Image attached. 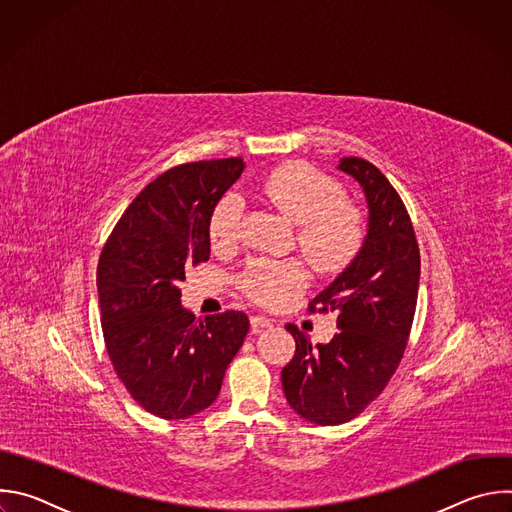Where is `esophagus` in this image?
I'll list each match as a JSON object with an SVG mask.
<instances>
[{
	"label": "esophagus",
	"instance_id": "1",
	"mask_svg": "<svg viewBox=\"0 0 512 512\" xmlns=\"http://www.w3.org/2000/svg\"><path fill=\"white\" fill-rule=\"evenodd\" d=\"M271 320L269 318H265V316H251V330L257 334V332H261V330H265V328H271Z\"/></svg>",
	"mask_w": 512,
	"mask_h": 512
}]
</instances>
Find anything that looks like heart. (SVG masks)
Wrapping results in <instances>:
<instances>
[{
  "label": "heart",
  "instance_id": "obj_1",
  "mask_svg": "<svg viewBox=\"0 0 512 512\" xmlns=\"http://www.w3.org/2000/svg\"><path fill=\"white\" fill-rule=\"evenodd\" d=\"M263 198L287 221L296 223V243L322 275L342 273L360 253L367 227L356 204L342 198V186L310 164L291 162L275 168L259 186ZM243 204L235 194L216 202L208 218L214 249L233 247L239 239ZM308 283L300 261L257 259L241 275L245 294L261 306H279Z\"/></svg>",
  "mask_w": 512,
  "mask_h": 512
}]
</instances>
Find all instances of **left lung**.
<instances>
[{
	"label": "left lung",
	"mask_w": 512,
	"mask_h": 512,
	"mask_svg": "<svg viewBox=\"0 0 512 512\" xmlns=\"http://www.w3.org/2000/svg\"><path fill=\"white\" fill-rule=\"evenodd\" d=\"M342 172L362 186L369 233L358 257L308 304L310 314L336 312L328 344L287 324L296 354L281 371L287 403L318 425H340L367 409L403 358L419 287V245L409 212L385 174L362 158H342Z\"/></svg>",
	"instance_id": "left-lung-1"
}]
</instances>
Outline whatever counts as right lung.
Instances as JSON below:
<instances>
[{
  "instance_id": "1",
  "label": "right lung",
  "mask_w": 512,
  "mask_h": 512,
  "mask_svg": "<svg viewBox=\"0 0 512 512\" xmlns=\"http://www.w3.org/2000/svg\"><path fill=\"white\" fill-rule=\"evenodd\" d=\"M243 168L225 158L164 172L127 206L99 257L107 354L133 401L162 419L212 405L249 332L243 312L196 320L180 306L186 267L210 255V212Z\"/></svg>"
}]
</instances>
